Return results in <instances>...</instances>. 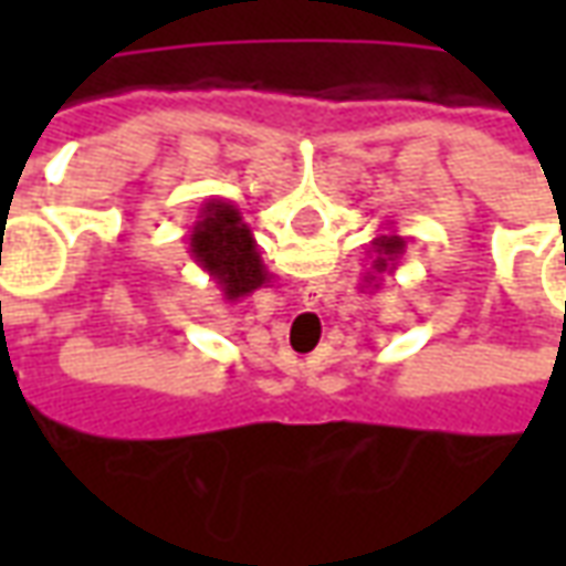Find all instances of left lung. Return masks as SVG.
I'll list each match as a JSON object with an SVG mask.
<instances>
[{
    "label": "left lung",
    "mask_w": 566,
    "mask_h": 566,
    "mask_svg": "<svg viewBox=\"0 0 566 566\" xmlns=\"http://www.w3.org/2000/svg\"><path fill=\"white\" fill-rule=\"evenodd\" d=\"M394 227V223H391ZM381 230V235H376L373 242H369V258H373V263H369V272L364 275V287H379V275H394V270L400 266V260H403L406 254V239L397 230Z\"/></svg>",
    "instance_id": "left-lung-1"
}]
</instances>
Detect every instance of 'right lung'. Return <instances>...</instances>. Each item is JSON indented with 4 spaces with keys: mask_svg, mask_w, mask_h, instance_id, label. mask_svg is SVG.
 <instances>
[{
    "mask_svg": "<svg viewBox=\"0 0 566 566\" xmlns=\"http://www.w3.org/2000/svg\"><path fill=\"white\" fill-rule=\"evenodd\" d=\"M190 260L209 272L221 287L223 300H242L270 282L260 248L251 227L242 221V211L227 199H206L197 221L190 227Z\"/></svg>",
    "mask_w": 566,
    "mask_h": 566,
    "instance_id": "right-lung-1",
    "label": "right lung"
}]
</instances>
